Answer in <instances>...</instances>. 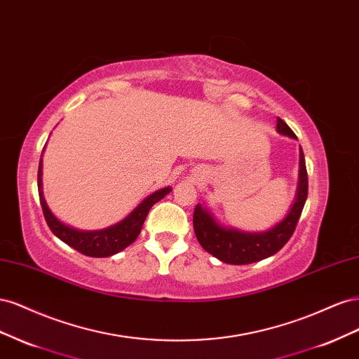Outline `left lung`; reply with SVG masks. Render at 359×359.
<instances>
[{
    "mask_svg": "<svg viewBox=\"0 0 359 359\" xmlns=\"http://www.w3.org/2000/svg\"><path fill=\"white\" fill-rule=\"evenodd\" d=\"M277 130L281 135L297 139L292 128L281 118H277ZM307 168L302 149H299V184L297 199L283 222L262 233H245L235 229H224L214 222L208 211L202 208L201 205H196L193 212V229L199 244L210 255L220 259L222 262L232 265L253 264L276 255L290 240V236L295 232L304 203L307 201Z\"/></svg>",
    "mask_w": 359,
    "mask_h": 359,
    "instance_id": "1",
    "label": "left lung"
}]
</instances>
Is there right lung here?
<instances>
[{
	"label": "right lung",
	"mask_w": 359,
	"mask_h": 359,
	"mask_svg": "<svg viewBox=\"0 0 359 359\" xmlns=\"http://www.w3.org/2000/svg\"><path fill=\"white\" fill-rule=\"evenodd\" d=\"M37 187H39V196H40L43 215H45V220L49 226V229L55 233L61 241L73 247L74 250H78L79 253L85 256H91V257H107V256L116 255L118 252H121V250L135 243V240L140 233V229H142V224L147 219L151 206L157 203L160 199L165 198L170 191V189L166 187L158 191H154L153 194H149L147 199L142 201V203L136 206L135 211H132V214H128L123 222H119L111 227H106V229L94 231V232H83V231H76L73 227L62 224L49 211L45 198H43V193H41V160L39 163Z\"/></svg>",
	"instance_id": "1"
}]
</instances>
